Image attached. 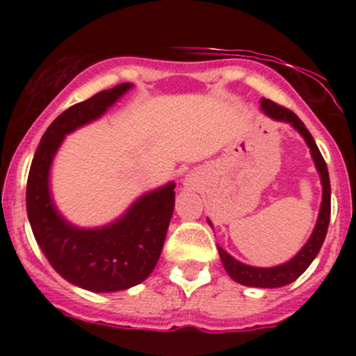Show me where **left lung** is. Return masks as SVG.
<instances>
[{"instance_id":"left-lung-1","label":"left lung","mask_w":356,"mask_h":356,"mask_svg":"<svg viewBox=\"0 0 356 356\" xmlns=\"http://www.w3.org/2000/svg\"><path fill=\"white\" fill-rule=\"evenodd\" d=\"M262 110L269 115V118L278 119V121L291 122L292 127L303 135L308 147H310V151H312L314 162H316V168L321 175V184H323V203H321L319 219H317V225L316 228H314L312 237L308 238V242L303 246V250L296 254L291 262L282 264V266H276V267H269V269L251 267V266H246V264H241L238 260L232 259V257L222 250V248H219V254H221L222 266H225L226 273H228L235 282H238V284L242 285H248V287L275 289V287H284V285L292 284L296 278H300V276L307 271V267L312 264V260L317 257L321 246H323V242H325L326 232H328L332 201H330L328 168H326L325 159H323V155H321V151L319 147H317L316 140H314V137L310 135V131L307 130L303 121H301V119L292 112V110L285 108V106L278 105V103L271 102V99H262Z\"/></svg>"}]
</instances>
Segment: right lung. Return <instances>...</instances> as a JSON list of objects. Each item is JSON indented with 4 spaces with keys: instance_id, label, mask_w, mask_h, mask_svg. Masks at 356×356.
Returning a JSON list of instances; mask_svg holds the SVG:
<instances>
[{
    "instance_id": "right-lung-1",
    "label": "right lung",
    "mask_w": 356,
    "mask_h": 356,
    "mask_svg": "<svg viewBox=\"0 0 356 356\" xmlns=\"http://www.w3.org/2000/svg\"><path fill=\"white\" fill-rule=\"evenodd\" d=\"M130 87L119 83L64 110L44 131L28 175L26 212L40 250L58 275L92 292L124 291L151 275L175 209V184H169L140 197L114 225L78 229L56 213L49 197V165L64 135L99 118Z\"/></svg>"
}]
</instances>
